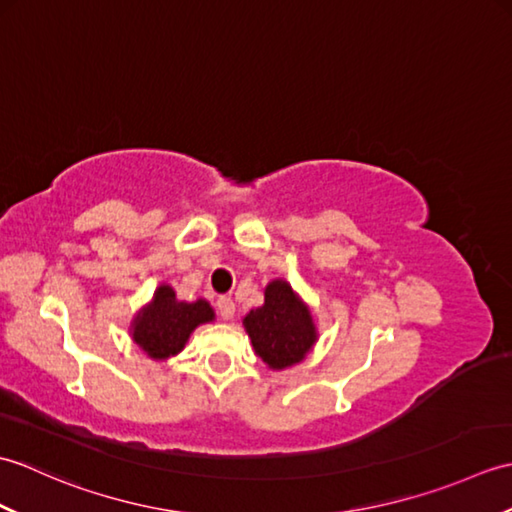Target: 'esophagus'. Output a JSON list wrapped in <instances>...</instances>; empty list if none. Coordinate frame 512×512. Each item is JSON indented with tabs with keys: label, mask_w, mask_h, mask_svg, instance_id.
Instances as JSON below:
<instances>
[{
	"label": "esophagus",
	"mask_w": 512,
	"mask_h": 512,
	"mask_svg": "<svg viewBox=\"0 0 512 512\" xmlns=\"http://www.w3.org/2000/svg\"><path fill=\"white\" fill-rule=\"evenodd\" d=\"M217 312L224 321H231L235 317V301L231 297H220L217 299Z\"/></svg>",
	"instance_id": "1"
}]
</instances>
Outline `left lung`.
I'll list each match as a JSON object with an SVG mask.
<instances>
[{"label":"left lung","instance_id":"obj_1","mask_svg":"<svg viewBox=\"0 0 512 512\" xmlns=\"http://www.w3.org/2000/svg\"><path fill=\"white\" fill-rule=\"evenodd\" d=\"M242 323L255 354L273 372L301 363L319 339L310 306L286 279L270 281L264 306L250 310Z\"/></svg>","mask_w":512,"mask_h":512}]
</instances>
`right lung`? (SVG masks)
Masks as SVG:
<instances>
[{"label":"right lung","instance_id":"obj_1","mask_svg":"<svg viewBox=\"0 0 512 512\" xmlns=\"http://www.w3.org/2000/svg\"><path fill=\"white\" fill-rule=\"evenodd\" d=\"M211 321H215V310L209 301H180L169 284H160L129 323V336L151 361H167L184 350L198 325Z\"/></svg>","mask_w":512,"mask_h":512}]
</instances>
